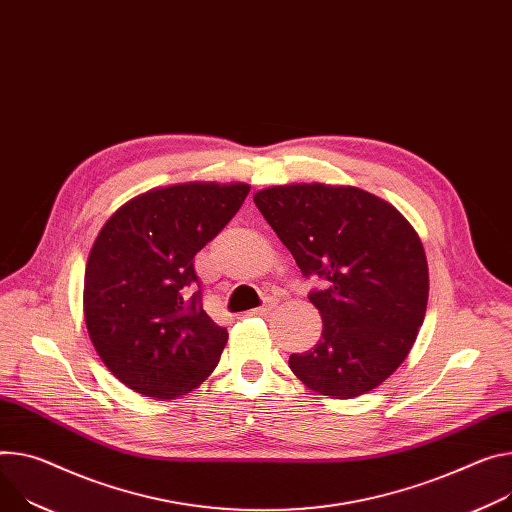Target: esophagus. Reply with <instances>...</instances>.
<instances>
[{"mask_svg": "<svg viewBox=\"0 0 512 512\" xmlns=\"http://www.w3.org/2000/svg\"><path fill=\"white\" fill-rule=\"evenodd\" d=\"M275 308V302L273 300H267L265 304H261L259 308H253L251 310V314H257V316H261V314H267V312H271Z\"/></svg>", "mask_w": 512, "mask_h": 512, "instance_id": "1", "label": "esophagus"}]
</instances>
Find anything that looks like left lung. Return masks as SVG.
I'll list each match as a JSON object with an SVG mask.
<instances>
[{
	"instance_id": "obj_1",
	"label": "left lung",
	"mask_w": 512,
	"mask_h": 512,
	"mask_svg": "<svg viewBox=\"0 0 512 512\" xmlns=\"http://www.w3.org/2000/svg\"><path fill=\"white\" fill-rule=\"evenodd\" d=\"M253 202L300 271L327 282L308 296L322 335L290 355L294 376L339 400L378 388L410 353L427 312L429 265L412 224L353 185H273Z\"/></svg>"
}]
</instances>
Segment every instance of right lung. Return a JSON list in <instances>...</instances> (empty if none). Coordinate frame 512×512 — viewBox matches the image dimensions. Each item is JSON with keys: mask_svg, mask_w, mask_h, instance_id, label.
<instances>
[{"mask_svg": "<svg viewBox=\"0 0 512 512\" xmlns=\"http://www.w3.org/2000/svg\"><path fill=\"white\" fill-rule=\"evenodd\" d=\"M249 190V183H175L128 200L102 226L85 265L83 316L100 359L130 390L181 398L218 365L228 333L194 292V257Z\"/></svg>", "mask_w": 512, "mask_h": 512, "instance_id": "1", "label": "right lung"}]
</instances>
